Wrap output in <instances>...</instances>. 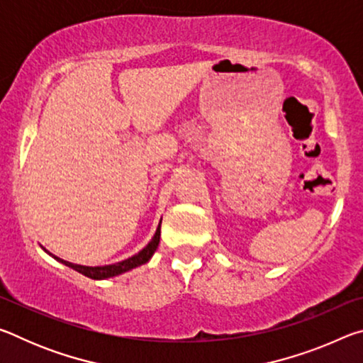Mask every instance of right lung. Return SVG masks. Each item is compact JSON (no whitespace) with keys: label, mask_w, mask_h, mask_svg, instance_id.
I'll list each match as a JSON object with an SVG mask.
<instances>
[{"label":"right lung","mask_w":363,"mask_h":363,"mask_svg":"<svg viewBox=\"0 0 363 363\" xmlns=\"http://www.w3.org/2000/svg\"><path fill=\"white\" fill-rule=\"evenodd\" d=\"M160 224H162V220H160ZM160 224L157 227L155 235L152 237V240L149 242V245H147L145 248L140 250L138 255L128 257V259H125V261H120V262H115V264H108V266H96V267L79 266V264H73V262L60 259V257L49 253L48 250H45V251H46L48 255H51L54 259H57L59 262L65 264V266L72 267L73 270H77V272L86 275V277L94 279V280L110 279V277H115V275L125 274V272H128V270H131V269L138 267V266H143V264H145V262H149V259L153 256V253H155V251H157V247H158V243H160Z\"/></svg>","instance_id":"1"}]
</instances>
